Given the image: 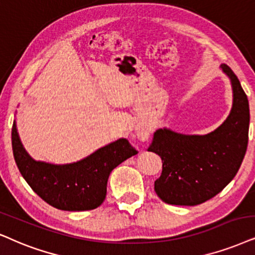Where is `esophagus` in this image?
Here are the masks:
<instances>
[{
  "mask_svg": "<svg viewBox=\"0 0 255 255\" xmlns=\"http://www.w3.org/2000/svg\"><path fill=\"white\" fill-rule=\"evenodd\" d=\"M149 134H150V130L148 129L147 127H144V126H141V127L136 128V135L137 137L140 138V140H148V137H149Z\"/></svg>",
  "mask_w": 255,
  "mask_h": 255,
  "instance_id": "34e87169",
  "label": "esophagus"
}]
</instances>
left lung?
Returning <instances> with one entry per match:
<instances>
[{
    "instance_id": "left-lung-1",
    "label": "left lung",
    "mask_w": 255,
    "mask_h": 255,
    "mask_svg": "<svg viewBox=\"0 0 255 255\" xmlns=\"http://www.w3.org/2000/svg\"><path fill=\"white\" fill-rule=\"evenodd\" d=\"M221 68L233 88V107L224 124L206 135H183L163 128L154 133L148 147L162 160L154 191L166 204L195 206L212 199L233 180L246 154L247 95L233 70L226 64Z\"/></svg>"
}]
</instances>
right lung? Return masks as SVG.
I'll return each instance as SVG.
<instances>
[{
  "label": "right lung",
  "mask_w": 255,
  "mask_h": 255,
  "mask_svg": "<svg viewBox=\"0 0 255 255\" xmlns=\"http://www.w3.org/2000/svg\"><path fill=\"white\" fill-rule=\"evenodd\" d=\"M11 144L17 168L42 200L61 211H90L99 207L107 194L109 174L115 167L137 154L129 141L120 138L86 159L70 165H51L28 155L11 128Z\"/></svg>",
  "instance_id": "1"
}]
</instances>
